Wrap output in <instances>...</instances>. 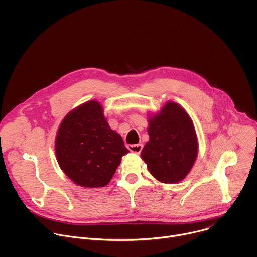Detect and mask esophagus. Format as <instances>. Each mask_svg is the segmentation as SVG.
Wrapping results in <instances>:
<instances>
[{"mask_svg":"<svg viewBox=\"0 0 257 257\" xmlns=\"http://www.w3.org/2000/svg\"><path fill=\"white\" fill-rule=\"evenodd\" d=\"M128 150L131 152V153H135V154H140L141 151H142V148L143 145L141 143H138V144H129L128 146Z\"/></svg>","mask_w":257,"mask_h":257,"instance_id":"1","label":"esophagus"}]
</instances>
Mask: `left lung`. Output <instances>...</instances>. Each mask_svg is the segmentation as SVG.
<instances>
[{
    "mask_svg": "<svg viewBox=\"0 0 257 257\" xmlns=\"http://www.w3.org/2000/svg\"><path fill=\"white\" fill-rule=\"evenodd\" d=\"M150 140L141 152V159L150 173L162 183H178L192 169L198 141L193 122L180 104L168 101L161 112L151 116Z\"/></svg>",
    "mask_w": 257,
    "mask_h": 257,
    "instance_id": "obj_1",
    "label": "left lung"
}]
</instances>
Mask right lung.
<instances>
[{
	"label": "right lung",
	"instance_id": "1",
	"mask_svg": "<svg viewBox=\"0 0 257 257\" xmlns=\"http://www.w3.org/2000/svg\"><path fill=\"white\" fill-rule=\"evenodd\" d=\"M55 152L62 171L85 188L105 186L122 157L129 153L121 135L108 126L96 100L67 114L57 132Z\"/></svg>",
	"mask_w": 257,
	"mask_h": 257
}]
</instances>
